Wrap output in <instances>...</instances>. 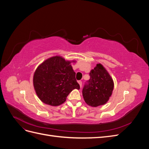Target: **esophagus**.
I'll return each instance as SVG.
<instances>
[{
  "label": "esophagus",
  "instance_id": "esophagus-1",
  "mask_svg": "<svg viewBox=\"0 0 149 149\" xmlns=\"http://www.w3.org/2000/svg\"><path fill=\"white\" fill-rule=\"evenodd\" d=\"M78 83L79 84L80 88H81V85H82V81H78Z\"/></svg>",
  "mask_w": 149,
  "mask_h": 149
}]
</instances>
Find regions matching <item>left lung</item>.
Masks as SVG:
<instances>
[{"label":"left lung","mask_w":149,"mask_h":149,"mask_svg":"<svg viewBox=\"0 0 149 149\" xmlns=\"http://www.w3.org/2000/svg\"><path fill=\"white\" fill-rule=\"evenodd\" d=\"M90 79L83 89V96L88 105L97 107L109 100L114 89V81L101 64H97L89 73Z\"/></svg>","instance_id":"left-lung-1"}]
</instances>
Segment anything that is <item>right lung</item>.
<instances>
[{"label":"right lung","instance_id":"right-lung-1","mask_svg":"<svg viewBox=\"0 0 149 149\" xmlns=\"http://www.w3.org/2000/svg\"><path fill=\"white\" fill-rule=\"evenodd\" d=\"M60 56L48 58L40 64L33 74L36 94L43 102L52 106L62 104L73 89H79L71 63Z\"/></svg>","mask_w":149,"mask_h":149}]
</instances>
